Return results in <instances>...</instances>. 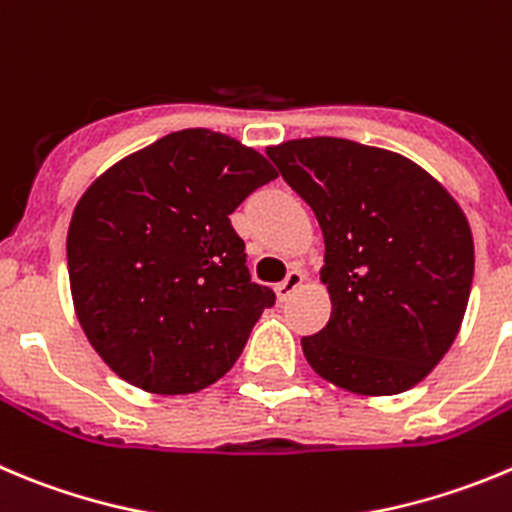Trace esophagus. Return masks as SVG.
I'll list each match as a JSON object with an SVG mask.
<instances>
[{
  "label": "esophagus",
  "instance_id": "1",
  "mask_svg": "<svg viewBox=\"0 0 512 512\" xmlns=\"http://www.w3.org/2000/svg\"><path fill=\"white\" fill-rule=\"evenodd\" d=\"M302 281H304L302 269H292L287 274V279L276 284V297H279L281 302H284V299H289L299 287H302Z\"/></svg>",
  "mask_w": 512,
  "mask_h": 512
}]
</instances>
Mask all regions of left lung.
Masks as SVG:
<instances>
[{
  "label": "left lung",
  "mask_w": 512,
  "mask_h": 512,
  "mask_svg": "<svg viewBox=\"0 0 512 512\" xmlns=\"http://www.w3.org/2000/svg\"><path fill=\"white\" fill-rule=\"evenodd\" d=\"M266 154L325 236L332 314L302 337L307 363L363 396L409 391L452 348L470 299L475 243L462 208L388 149L312 137Z\"/></svg>",
  "instance_id": "left-lung-1"
}]
</instances>
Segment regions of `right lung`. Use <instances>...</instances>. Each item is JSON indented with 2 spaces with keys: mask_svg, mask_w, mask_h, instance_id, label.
<instances>
[{
  "mask_svg": "<svg viewBox=\"0 0 512 512\" xmlns=\"http://www.w3.org/2000/svg\"><path fill=\"white\" fill-rule=\"evenodd\" d=\"M276 177L264 154L182 129L129 154L78 200L68 228L75 314L103 363L159 396L223 378L261 312L228 215Z\"/></svg>",
  "mask_w": 512,
  "mask_h": 512,
  "instance_id": "right-lung-1",
  "label": "right lung"
}]
</instances>
